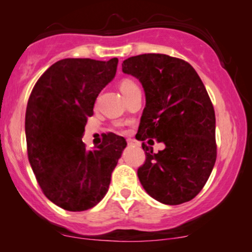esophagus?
Segmentation results:
<instances>
[{
  "label": "esophagus",
  "mask_w": 252,
  "mask_h": 252,
  "mask_svg": "<svg viewBox=\"0 0 252 252\" xmlns=\"http://www.w3.org/2000/svg\"><path fill=\"white\" fill-rule=\"evenodd\" d=\"M126 142H128V145H135V144H136V141H135L134 139H128V140H126Z\"/></svg>",
  "instance_id": "1"
}]
</instances>
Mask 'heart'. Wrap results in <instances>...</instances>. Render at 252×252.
<instances>
[{
  "mask_svg": "<svg viewBox=\"0 0 252 252\" xmlns=\"http://www.w3.org/2000/svg\"><path fill=\"white\" fill-rule=\"evenodd\" d=\"M137 88H139V87H137V84L135 83L133 79L124 78L122 79L121 83H119V89H121L122 94H123L124 96H126L129 93H131L134 89H137Z\"/></svg>",
  "mask_w": 252,
  "mask_h": 252,
  "instance_id": "obj_1",
  "label": "heart"
}]
</instances>
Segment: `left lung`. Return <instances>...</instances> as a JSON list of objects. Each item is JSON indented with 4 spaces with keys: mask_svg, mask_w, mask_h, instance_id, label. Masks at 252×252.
I'll return each instance as SVG.
<instances>
[{
    "mask_svg": "<svg viewBox=\"0 0 252 252\" xmlns=\"http://www.w3.org/2000/svg\"><path fill=\"white\" fill-rule=\"evenodd\" d=\"M139 78L146 94L136 139L146 155L137 176L158 202L177 205L192 200L205 186L216 161L215 111L202 79L185 60L141 54L122 63ZM164 142L153 154L144 142Z\"/></svg>",
    "mask_w": 252,
    "mask_h": 252,
    "instance_id": "1",
    "label": "left lung"
}]
</instances>
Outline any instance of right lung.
Returning <instances> with one entry per match:
<instances>
[{
  "mask_svg": "<svg viewBox=\"0 0 252 252\" xmlns=\"http://www.w3.org/2000/svg\"><path fill=\"white\" fill-rule=\"evenodd\" d=\"M117 63V58L59 60L38 78L29 97V161L43 194L65 210H88L105 197L126 146V139L113 133L105 134L93 151L82 141L95 100L115 77Z\"/></svg>",
  "mask_w": 252,
  "mask_h": 252,
  "instance_id": "1",
  "label": "right lung"
}]
</instances>
